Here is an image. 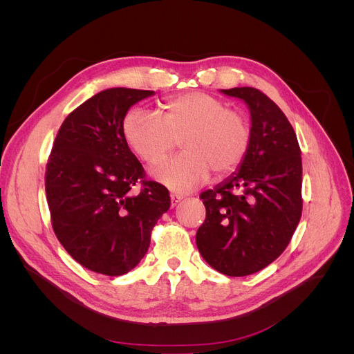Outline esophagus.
<instances>
[{
	"label": "esophagus",
	"instance_id": "34e87169",
	"mask_svg": "<svg viewBox=\"0 0 354 354\" xmlns=\"http://www.w3.org/2000/svg\"><path fill=\"white\" fill-rule=\"evenodd\" d=\"M169 198H171V205L176 207L177 203H178L181 199H183V195H180V194H174V192H173V194L169 195Z\"/></svg>",
	"mask_w": 354,
	"mask_h": 354
}]
</instances>
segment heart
<instances>
[{
    "label": "heart",
    "mask_w": 354,
    "mask_h": 354,
    "mask_svg": "<svg viewBox=\"0 0 354 354\" xmlns=\"http://www.w3.org/2000/svg\"><path fill=\"white\" fill-rule=\"evenodd\" d=\"M162 116L133 109L122 121L125 142L146 164H156L177 146L183 153L152 169L159 183L173 190H190L205 183L211 169L227 176L238 169L251 145L246 116L202 91L174 95L162 102Z\"/></svg>",
    "instance_id": "1"
}]
</instances>
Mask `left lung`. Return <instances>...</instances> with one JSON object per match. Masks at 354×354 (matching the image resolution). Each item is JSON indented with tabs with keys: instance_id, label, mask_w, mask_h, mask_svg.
<instances>
[{
	"instance_id": "left-lung-1",
	"label": "left lung",
	"mask_w": 354,
	"mask_h": 354,
	"mask_svg": "<svg viewBox=\"0 0 354 354\" xmlns=\"http://www.w3.org/2000/svg\"><path fill=\"white\" fill-rule=\"evenodd\" d=\"M248 104L251 145L236 173L201 194L207 217L196 232L201 255L227 276H248L273 263L301 218V151L292 125L264 93L221 90Z\"/></svg>"
}]
</instances>
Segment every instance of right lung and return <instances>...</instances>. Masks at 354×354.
I'll list each match as a JSON object with an SVG mask.
<instances>
[{
    "label": "right lung",
    "mask_w": 354,
    "mask_h": 354,
    "mask_svg": "<svg viewBox=\"0 0 354 354\" xmlns=\"http://www.w3.org/2000/svg\"><path fill=\"white\" fill-rule=\"evenodd\" d=\"M152 94L103 90L66 116L53 143L46 167L53 230L72 259L95 273L134 269L171 205L167 187L145 178L122 133L128 109Z\"/></svg>",
    "instance_id": "obj_1"
}]
</instances>
